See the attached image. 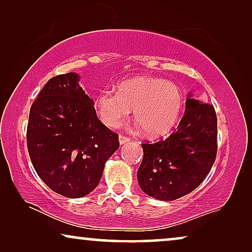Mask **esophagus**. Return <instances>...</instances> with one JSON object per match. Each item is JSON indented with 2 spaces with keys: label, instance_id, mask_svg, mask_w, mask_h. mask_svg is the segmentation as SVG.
<instances>
[{
  "label": "esophagus",
  "instance_id": "obj_1",
  "mask_svg": "<svg viewBox=\"0 0 252 252\" xmlns=\"http://www.w3.org/2000/svg\"><path fill=\"white\" fill-rule=\"evenodd\" d=\"M129 137L127 136H124V135H119V143L120 144H125L127 142H129Z\"/></svg>",
  "mask_w": 252,
  "mask_h": 252
}]
</instances>
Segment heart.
I'll return each instance as SVG.
<instances>
[{
  "label": "heart",
  "mask_w": 252,
  "mask_h": 252,
  "mask_svg": "<svg viewBox=\"0 0 252 252\" xmlns=\"http://www.w3.org/2000/svg\"><path fill=\"white\" fill-rule=\"evenodd\" d=\"M95 109L104 125L116 128L129 115L147 135L160 136L177 125L184 108L180 88L172 82L155 77H136L124 80L117 92L102 89L96 95Z\"/></svg>",
  "instance_id": "b5f03b06"
}]
</instances>
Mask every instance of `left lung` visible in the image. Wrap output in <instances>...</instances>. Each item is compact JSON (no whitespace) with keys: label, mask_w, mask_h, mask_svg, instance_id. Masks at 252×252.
<instances>
[{"label":"left lung","mask_w":252,"mask_h":252,"mask_svg":"<svg viewBox=\"0 0 252 252\" xmlns=\"http://www.w3.org/2000/svg\"><path fill=\"white\" fill-rule=\"evenodd\" d=\"M140 188L159 201H173L198 187L217 155V115L211 104L188 94L185 115L167 139L143 143Z\"/></svg>","instance_id":"obj_1"}]
</instances>
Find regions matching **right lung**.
<instances>
[{
	"label": "right lung",
	"instance_id": "1",
	"mask_svg": "<svg viewBox=\"0 0 252 252\" xmlns=\"http://www.w3.org/2000/svg\"><path fill=\"white\" fill-rule=\"evenodd\" d=\"M78 73L56 75L31 106L27 149L44 184L68 198L97 187L106 160L119 148L118 134L99 122Z\"/></svg>",
	"mask_w": 252,
	"mask_h": 252
}]
</instances>
